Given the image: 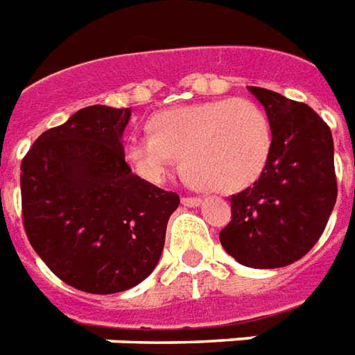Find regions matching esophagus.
<instances>
[{"instance_id": "obj_1", "label": "esophagus", "mask_w": 355, "mask_h": 355, "mask_svg": "<svg viewBox=\"0 0 355 355\" xmlns=\"http://www.w3.org/2000/svg\"><path fill=\"white\" fill-rule=\"evenodd\" d=\"M181 204L187 207H194L200 204V198L198 196H183V198H181Z\"/></svg>"}]
</instances>
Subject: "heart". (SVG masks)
Listing matches in <instances>:
<instances>
[{
	"mask_svg": "<svg viewBox=\"0 0 355 355\" xmlns=\"http://www.w3.org/2000/svg\"><path fill=\"white\" fill-rule=\"evenodd\" d=\"M271 125L249 98H213L157 112L149 135L125 140L123 157L149 183H161L175 159L187 180L213 193H236L258 180L271 153Z\"/></svg>",
	"mask_w": 355,
	"mask_h": 355,
	"instance_id": "1",
	"label": "heart"
}]
</instances>
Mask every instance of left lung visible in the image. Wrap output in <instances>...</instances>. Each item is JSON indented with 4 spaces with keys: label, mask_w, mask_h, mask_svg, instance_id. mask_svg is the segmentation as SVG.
<instances>
[{
    "label": "left lung",
    "mask_w": 355,
    "mask_h": 355,
    "mask_svg": "<svg viewBox=\"0 0 355 355\" xmlns=\"http://www.w3.org/2000/svg\"><path fill=\"white\" fill-rule=\"evenodd\" d=\"M271 125L268 164L250 187L232 194L220 245L247 268H284L318 241L337 200L333 137L305 103L249 86Z\"/></svg>",
    "instance_id": "8db88e82"
}]
</instances>
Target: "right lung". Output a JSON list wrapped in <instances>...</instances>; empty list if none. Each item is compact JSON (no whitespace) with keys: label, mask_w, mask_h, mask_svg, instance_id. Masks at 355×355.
I'll return each mask as SVG.
<instances>
[{"label":"right lung","mask_w":355,"mask_h":355,"mask_svg":"<svg viewBox=\"0 0 355 355\" xmlns=\"http://www.w3.org/2000/svg\"><path fill=\"white\" fill-rule=\"evenodd\" d=\"M129 108L87 106L22 159V218L50 271L89 294L123 292L155 269L180 196L130 172Z\"/></svg>","instance_id":"add662e5"}]
</instances>
